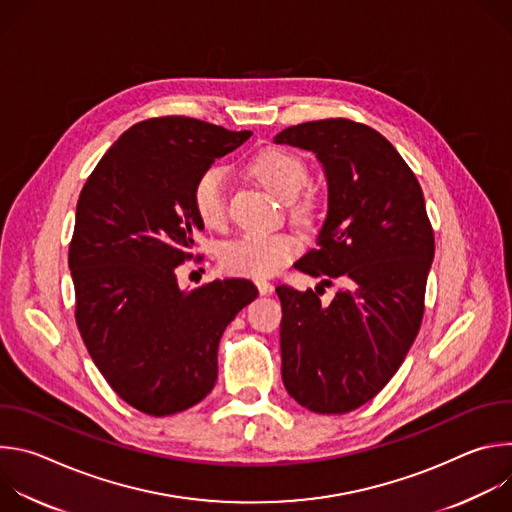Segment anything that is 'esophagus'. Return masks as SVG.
Returning <instances> with one entry per match:
<instances>
[{"label":"esophagus","instance_id":"esophagus-1","mask_svg":"<svg viewBox=\"0 0 512 512\" xmlns=\"http://www.w3.org/2000/svg\"><path fill=\"white\" fill-rule=\"evenodd\" d=\"M255 283H257V289H259L261 296H269L271 291H273V283L267 281V279H257Z\"/></svg>","mask_w":512,"mask_h":512}]
</instances>
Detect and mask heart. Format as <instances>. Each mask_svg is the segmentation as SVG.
Segmentation results:
<instances>
[{"instance_id": "1", "label": "heart", "mask_w": 512, "mask_h": 512, "mask_svg": "<svg viewBox=\"0 0 512 512\" xmlns=\"http://www.w3.org/2000/svg\"><path fill=\"white\" fill-rule=\"evenodd\" d=\"M251 174L275 196L289 202L296 218H308L312 202L298 198L308 182V166L296 154L265 148L249 162ZM192 204L208 229H218L227 223V170L208 166L194 182ZM300 241L294 235H259L249 233L221 251V263L229 273L245 277H267L283 269L300 253Z\"/></svg>"}]
</instances>
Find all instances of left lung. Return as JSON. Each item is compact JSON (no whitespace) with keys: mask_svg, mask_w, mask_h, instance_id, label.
Listing matches in <instances>:
<instances>
[{"mask_svg":"<svg viewBox=\"0 0 512 512\" xmlns=\"http://www.w3.org/2000/svg\"><path fill=\"white\" fill-rule=\"evenodd\" d=\"M273 141L316 154L328 180L318 249L296 267L322 277L318 286L343 283L330 305L312 289H275L283 385L314 413H348L391 381L419 332L435 251L423 192L389 139L369 125L308 121Z\"/></svg>","mask_w":512,"mask_h":512,"instance_id":"8db88e82","label":"left lung"}]
</instances>
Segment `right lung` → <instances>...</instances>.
<instances>
[{"instance_id":"obj_1","label":"right lung","mask_w":512,"mask_h":512,"mask_svg":"<svg viewBox=\"0 0 512 512\" xmlns=\"http://www.w3.org/2000/svg\"><path fill=\"white\" fill-rule=\"evenodd\" d=\"M251 131L170 115L129 127L77 202L68 267L77 326L97 369L131 407L154 417L200 403L218 375V342L257 298L249 279L178 287L204 229L196 178Z\"/></svg>"}]
</instances>
